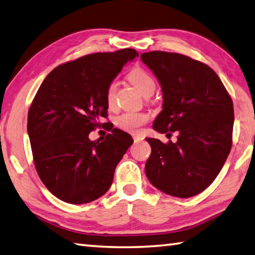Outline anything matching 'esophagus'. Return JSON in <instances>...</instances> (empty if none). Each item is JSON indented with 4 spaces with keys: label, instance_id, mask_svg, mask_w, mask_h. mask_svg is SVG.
I'll use <instances>...</instances> for the list:
<instances>
[{
    "label": "esophagus",
    "instance_id": "34e87169",
    "mask_svg": "<svg viewBox=\"0 0 255 255\" xmlns=\"http://www.w3.org/2000/svg\"><path fill=\"white\" fill-rule=\"evenodd\" d=\"M142 139H143V138L140 137V136H134V137H133V141H134V142H139V141H141Z\"/></svg>",
    "mask_w": 255,
    "mask_h": 255
}]
</instances>
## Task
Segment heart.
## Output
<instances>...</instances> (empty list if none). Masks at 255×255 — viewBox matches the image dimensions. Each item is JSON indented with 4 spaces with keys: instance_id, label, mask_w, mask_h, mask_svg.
<instances>
[{
    "instance_id": "obj_1",
    "label": "heart",
    "mask_w": 255,
    "mask_h": 255,
    "mask_svg": "<svg viewBox=\"0 0 255 255\" xmlns=\"http://www.w3.org/2000/svg\"><path fill=\"white\" fill-rule=\"evenodd\" d=\"M128 78L142 96L147 94L153 93L154 87H156V84H154V81L150 76V74H148L142 68H133L132 71L129 73ZM116 88L117 84L115 81L109 83L107 86L106 102L109 107H113L115 104V93H116ZM148 115L143 113L128 112L124 113L121 116L117 117L116 126L118 128H121L124 131L137 134L140 132V128L148 122Z\"/></svg>"
}]
</instances>
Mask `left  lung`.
<instances>
[{
    "instance_id": "left-lung-1",
    "label": "left lung",
    "mask_w": 255,
    "mask_h": 255,
    "mask_svg": "<svg viewBox=\"0 0 255 255\" xmlns=\"http://www.w3.org/2000/svg\"><path fill=\"white\" fill-rule=\"evenodd\" d=\"M162 91V111L152 127L178 131L177 142L146 138L151 154L144 167L153 187L178 198L202 192L217 178L230 153L233 103L216 72L178 53L140 55Z\"/></svg>"
}]
</instances>
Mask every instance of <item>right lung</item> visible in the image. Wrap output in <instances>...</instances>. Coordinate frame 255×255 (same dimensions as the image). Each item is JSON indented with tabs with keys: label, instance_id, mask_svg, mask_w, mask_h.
<instances>
[{
	"label": "right lung",
	"instance_id": "obj_1",
	"mask_svg": "<svg viewBox=\"0 0 255 255\" xmlns=\"http://www.w3.org/2000/svg\"><path fill=\"white\" fill-rule=\"evenodd\" d=\"M134 57L133 48H124L62 64L35 95L27 116L35 168L59 200L88 203L111 188L115 169L133 140L117 128L102 140H91L89 132L107 117L109 83Z\"/></svg>",
	"mask_w": 255,
	"mask_h": 255
}]
</instances>
